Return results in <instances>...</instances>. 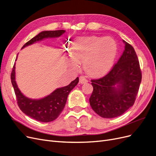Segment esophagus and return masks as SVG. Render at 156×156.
<instances>
[{"instance_id":"obj_1","label":"esophagus","mask_w":156,"mask_h":156,"mask_svg":"<svg viewBox=\"0 0 156 156\" xmlns=\"http://www.w3.org/2000/svg\"><path fill=\"white\" fill-rule=\"evenodd\" d=\"M87 82H88L86 78H85L84 76H80V77L79 78V82H80V83L83 84V83H87Z\"/></svg>"}]
</instances>
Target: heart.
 Listing matches in <instances>:
<instances>
[{"label": "heart", "instance_id": "b5f03b06", "mask_svg": "<svg viewBox=\"0 0 156 156\" xmlns=\"http://www.w3.org/2000/svg\"><path fill=\"white\" fill-rule=\"evenodd\" d=\"M117 51L116 43L109 37H80L73 44L72 59H69L68 63L71 68L77 70L78 63L83 62L87 74L92 76H101L112 67Z\"/></svg>", "mask_w": 156, "mask_h": 156}]
</instances>
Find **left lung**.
<instances>
[{"label":"left lung","mask_w":156,"mask_h":156,"mask_svg":"<svg viewBox=\"0 0 156 156\" xmlns=\"http://www.w3.org/2000/svg\"><path fill=\"white\" fill-rule=\"evenodd\" d=\"M124 51L118 62L105 76L91 80L93 91L89 103L103 118L112 119L125 113L134 104L142 79L133 47L123 40Z\"/></svg>","instance_id":"1"}]
</instances>
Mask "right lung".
<instances>
[{
  "label": "right lung",
  "mask_w": 156,
  "mask_h": 156,
  "mask_svg": "<svg viewBox=\"0 0 156 156\" xmlns=\"http://www.w3.org/2000/svg\"><path fill=\"white\" fill-rule=\"evenodd\" d=\"M65 32V30H63L43 31L25 43L22 48L37 41H41L45 38L58 37ZM15 70H16V63L14 64L12 71L11 81L20 109L27 116L42 122H51L58 117L66 104L69 93L79 82V78L77 77L67 86L58 88L47 97L41 99H32L25 97L18 88L16 81Z\"/></svg>",
  "instance_id": "1"
}]
</instances>
